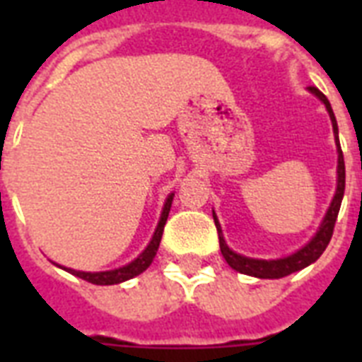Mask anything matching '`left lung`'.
Instances as JSON below:
<instances>
[{
	"instance_id": "obj_1",
	"label": "left lung",
	"mask_w": 362,
	"mask_h": 362,
	"mask_svg": "<svg viewBox=\"0 0 362 362\" xmlns=\"http://www.w3.org/2000/svg\"><path fill=\"white\" fill-rule=\"evenodd\" d=\"M310 92L317 95V98L325 103L327 110H329V116H331L332 122V131H334V135H337V146H338V186H337V193H334V199H332L331 206L327 210V216L323 223H321L320 231L315 233V237L306 244L304 247H300L298 252H295L289 257L284 259H276V261H263V259H250L244 257V255H238L233 250H229V246L223 240V235H221V227L218 223V218L214 214V223L216 229H218V237H220V250L221 255L226 257V261L229 263V267L242 274L247 276H255V278H269V280H274V278H284V276H289L293 272H297V270L304 269V267H308L314 261L320 259V255L325 252V247L329 246V242H331L332 231H334V223H337L338 218V210H340V204H342V197H344V189H346V165H344V156L342 150H340V142H338V125H337V118H334V112L331 109V103H329V99L323 95V93L317 90V88L310 86Z\"/></svg>"
}]
</instances>
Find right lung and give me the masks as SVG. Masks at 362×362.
Here are the masks:
<instances>
[{"mask_svg": "<svg viewBox=\"0 0 362 362\" xmlns=\"http://www.w3.org/2000/svg\"><path fill=\"white\" fill-rule=\"evenodd\" d=\"M173 195L175 193H170L167 201H165V206H163V212H161V220L158 223V229L153 233L152 240L148 244V247L144 252L135 259V261H131L129 264H125L122 269H116V270H107V272H81V270H71V274L78 276L82 280L90 281V284H95V286H115V284H120V281L125 280H131V278H135L139 276L141 272L150 267V263L153 261L156 257V252H158L159 247V242H161V235H163V229H165V223H167V218H169V210H170V204H173Z\"/></svg>", "mask_w": 362, "mask_h": 362, "instance_id": "1", "label": "right lung"}]
</instances>
